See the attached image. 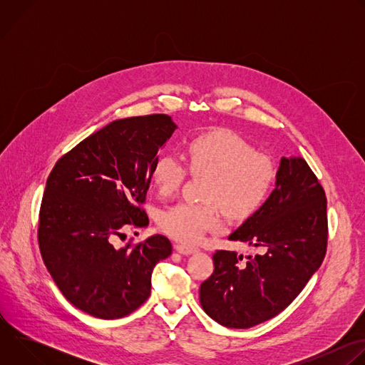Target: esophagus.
Listing matches in <instances>:
<instances>
[{"label":"esophagus","instance_id":"obj_1","mask_svg":"<svg viewBox=\"0 0 365 365\" xmlns=\"http://www.w3.org/2000/svg\"><path fill=\"white\" fill-rule=\"evenodd\" d=\"M175 250H176L179 254H182V255H190V254H193V252L197 251V248L190 247V245H185V244H178V245H175Z\"/></svg>","mask_w":365,"mask_h":365}]
</instances>
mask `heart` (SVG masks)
<instances>
[{"label": "heart", "instance_id": "obj_1", "mask_svg": "<svg viewBox=\"0 0 365 365\" xmlns=\"http://www.w3.org/2000/svg\"><path fill=\"white\" fill-rule=\"evenodd\" d=\"M186 160L192 175L206 176L200 197L206 202H180L159 217L163 232L185 242H199L207 231L220 228L222 210L232 218H242L262 205L274 182L276 170L267 154L228 130L203 133L186 145ZM186 178V168L173 154H160L151 166V179L159 193H175Z\"/></svg>", "mask_w": 365, "mask_h": 365}]
</instances>
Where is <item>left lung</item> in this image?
I'll use <instances>...</instances> for the list:
<instances>
[{"mask_svg": "<svg viewBox=\"0 0 365 365\" xmlns=\"http://www.w3.org/2000/svg\"><path fill=\"white\" fill-rule=\"evenodd\" d=\"M231 241L262 247L264 254L218 250L214 273L199 289L207 317L245 329L284 310L321 267L328 242L327 196L302 158H282L276 187Z\"/></svg>", "mask_w": 365, "mask_h": 365, "instance_id": "left-lung-1", "label": "left lung"}]
</instances>
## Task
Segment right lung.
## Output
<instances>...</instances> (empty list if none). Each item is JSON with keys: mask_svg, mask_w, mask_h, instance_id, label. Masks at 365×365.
Returning <instances> with one entry per match:
<instances>
[{"mask_svg": "<svg viewBox=\"0 0 365 365\" xmlns=\"http://www.w3.org/2000/svg\"><path fill=\"white\" fill-rule=\"evenodd\" d=\"M178 125L169 115L115 120L86 137L50 172L38 215L43 262L62 294L99 319L130 315L150 296L151 273L172 254L155 234L115 247L127 228L148 225L141 205L158 151Z\"/></svg>", "mask_w": 365, "mask_h": 365, "instance_id": "add662e5", "label": "right lung"}]
</instances>
